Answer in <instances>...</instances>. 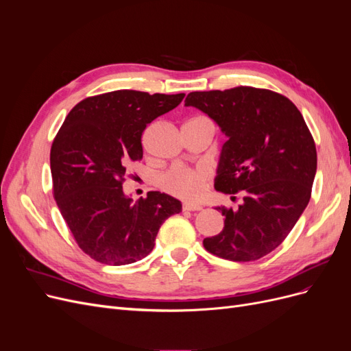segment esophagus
<instances>
[{
    "mask_svg": "<svg viewBox=\"0 0 351 351\" xmlns=\"http://www.w3.org/2000/svg\"><path fill=\"white\" fill-rule=\"evenodd\" d=\"M204 208H202L200 205H195V204H184L183 205V210H202Z\"/></svg>",
    "mask_w": 351,
    "mask_h": 351,
    "instance_id": "esophagus-1",
    "label": "esophagus"
}]
</instances>
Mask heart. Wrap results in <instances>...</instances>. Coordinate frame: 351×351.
<instances>
[{
	"mask_svg": "<svg viewBox=\"0 0 351 351\" xmlns=\"http://www.w3.org/2000/svg\"><path fill=\"white\" fill-rule=\"evenodd\" d=\"M197 120V119H195ZM210 182V173L206 168H171L161 177L162 186L173 195L186 199L197 200L205 195Z\"/></svg>",
	"mask_w": 351,
	"mask_h": 351,
	"instance_id": "obj_1",
	"label": "heart"
}]
</instances>
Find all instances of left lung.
Segmentation results:
<instances>
[{
    "label": "left lung",
    "mask_w": 351,
    "mask_h": 351,
    "mask_svg": "<svg viewBox=\"0 0 351 351\" xmlns=\"http://www.w3.org/2000/svg\"><path fill=\"white\" fill-rule=\"evenodd\" d=\"M184 105L208 114L228 139L215 189L243 195L239 209L215 208L224 228L204 246L222 259H261L289 236L311 200L316 146L303 115L282 95L250 86L190 92Z\"/></svg>",
    "instance_id": "left-lung-1"
}]
</instances>
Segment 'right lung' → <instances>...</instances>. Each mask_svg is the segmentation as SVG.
Returning a JSON list of instances; mask_svg holds the SVG:
<instances>
[{
    "label": "right lung",
    "mask_w": 351,
    "mask_h": 351,
    "mask_svg": "<svg viewBox=\"0 0 351 351\" xmlns=\"http://www.w3.org/2000/svg\"><path fill=\"white\" fill-rule=\"evenodd\" d=\"M184 93L114 90L79 102L51 147L54 197L79 247L105 265H129L155 246L162 222L182 202L149 192L133 202L123 192L125 168L143 156L142 133L174 110Z\"/></svg>",
    "instance_id": "add662e5"
}]
</instances>
